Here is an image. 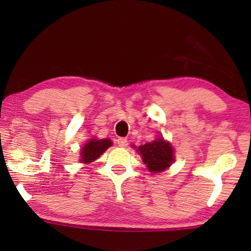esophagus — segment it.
<instances>
[{
    "mask_svg": "<svg viewBox=\"0 0 251 251\" xmlns=\"http://www.w3.org/2000/svg\"><path fill=\"white\" fill-rule=\"evenodd\" d=\"M116 142H118V145L120 147H126V145H128V140L126 138H119Z\"/></svg>",
    "mask_w": 251,
    "mask_h": 251,
    "instance_id": "1",
    "label": "esophagus"
}]
</instances>
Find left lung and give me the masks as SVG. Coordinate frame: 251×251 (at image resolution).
<instances>
[{
  "mask_svg": "<svg viewBox=\"0 0 251 251\" xmlns=\"http://www.w3.org/2000/svg\"><path fill=\"white\" fill-rule=\"evenodd\" d=\"M137 152L139 153L143 162L146 164L147 169L154 174L166 170L175 161L173 146L162 137L139 146Z\"/></svg>",
  "mask_w": 251,
  "mask_h": 251,
  "instance_id": "1",
  "label": "left lung"
}]
</instances>
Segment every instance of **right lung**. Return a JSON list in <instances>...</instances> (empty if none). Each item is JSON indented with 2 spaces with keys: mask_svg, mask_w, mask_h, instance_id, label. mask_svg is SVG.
Returning a JSON list of instances; mask_svg holds the SVG:
<instances>
[{
  "mask_svg": "<svg viewBox=\"0 0 251 251\" xmlns=\"http://www.w3.org/2000/svg\"><path fill=\"white\" fill-rule=\"evenodd\" d=\"M113 143L111 139H90L81 150V162L90 163L97 160Z\"/></svg>",
  "mask_w": 251,
  "mask_h": 251,
  "instance_id": "add662e5",
  "label": "right lung"
}]
</instances>
